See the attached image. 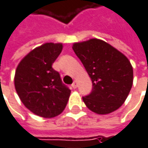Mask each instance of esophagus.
<instances>
[{
  "label": "esophagus",
  "mask_w": 148,
  "mask_h": 148,
  "mask_svg": "<svg viewBox=\"0 0 148 148\" xmlns=\"http://www.w3.org/2000/svg\"><path fill=\"white\" fill-rule=\"evenodd\" d=\"M71 86H72L73 89H76V88L77 87V81H74L73 84H71Z\"/></svg>",
  "instance_id": "34e87169"
}]
</instances>
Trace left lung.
<instances>
[{
    "label": "left lung",
    "instance_id": "obj_1",
    "mask_svg": "<svg viewBox=\"0 0 148 148\" xmlns=\"http://www.w3.org/2000/svg\"><path fill=\"white\" fill-rule=\"evenodd\" d=\"M72 49L92 81L91 93L83 97L87 108L98 114L118 110L133 85L134 72L128 58L98 38L74 43Z\"/></svg>",
    "mask_w": 148,
    "mask_h": 148
}]
</instances>
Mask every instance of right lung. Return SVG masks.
Instances as JSON below:
<instances>
[{
	"instance_id": "add662e5",
	"label": "right lung",
	"mask_w": 148,
	"mask_h": 148,
	"mask_svg": "<svg viewBox=\"0 0 148 148\" xmlns=\"http://www.w3.org/2000/svg\"><path fill=\"white\" fill-rule=\"evenodd\" d=\"M62 49V43L43 44L27 54L15 71L14 87L21 101L40 117L60 114L71 95L59 73L51 67Z\"/></svg>"
}]
</instances>
